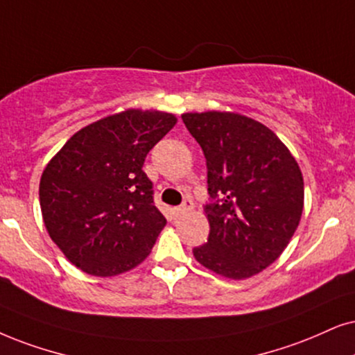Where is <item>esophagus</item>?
I'll return each instance as SVG.
<instances>
[{"instance_id":"1","label":"esophagus","mask_w":355,"mask_h":355,"mask_svg":"<svg viewBox=\"0 0 355 355\" xmlns=\"http://www.w3.org/2000/svg\"><path fill=\"white\" fill-rule=\"evenodd\" d=\"M191 208H193L191 200H185V201H183L182 206H178V208H173V216L175 218H182L183 214H187Z\"/></svg>"}]
</instances>
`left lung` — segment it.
I'll return each mask as SVG.
<instances>
[{
    "mask_svg": "<svg viewBox=\"0 0 355 355\" xmlns=\"http://www.w3.org/2000/svg\"><path fill=\"white\" fill-rule=\"evenodd\" d=\"M206 159L208 241L201 266L232 280L257 275L280 257L303 213V175L267 125L230 111L182 114Z\"/></svg>",
    "mask_w": 355,
    "mask_h": 355,
    "instance_id": "8db88e82",
    "label": "left lung"
}]
</instances>
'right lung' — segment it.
Wrapping results in <instances>:
<instances>
[{
	"label": "right lung",
	"instance_id": "add662e5",
	"mask_svg": "<svg viewBox=\"0 0 355 355\" xmlns=\"http://www.w3.org/2000/svg\"><path fill=\"white\" fill-rule=\"evenodd\" d=\"M175 124L173 114L155 110L106 116L75 132L44 168V224L80 270L114 277L150 254L167 219L142 165Z\"/></svg>",
	"mask_w": 355,
	"mask_h": 355
}]
</instances>
